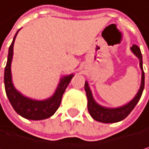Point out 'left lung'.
<instances>
[{
	"instance_id": "8db88e82",
	"label": "left lung",
	"mask_w": 149,
	"mask_h": 149,
	"mask_svg": "<svg viewBox=\"0 0 149 149\" xmlns=\"http://www.w3.org/2000/svg\"><path fill=\"white\" fill-rule=\"evenodd\" d=\"M130 50L139 60V66L142 70V74H141L140 88L134 98L131 101H130L128 104L123 106L117 107V108H108V107L102 106L95 101L88 81L85 82V91L88 97V109L91 117L97 122H100L103 123H118L120 121H123V120L125 119L130 113V112L134 109V107L136 106V104L140 99L143 89H144V86H145V74H144V71H143L142 54L140 52V49L136 45H133L131 46Z\"/></svg>"
}]
</instances>
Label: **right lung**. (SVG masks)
Here are the masks:
<instances>
[{"mask_svg": "<svg viewBox=\"0 0 149 149\" xmlns=\"http://www.w3.org/2000/svg\"><path fill=\"white\" fill-rule=\"evenodd\" d=\"M18 32L16 33L13 41L9 48L7 64L4 70L5 91H6V95L9 98L10 103L11 104L17 113H19L20 116L28 120H34V121L45 120L54 115V113L57 111L61 102L62 95L65 92V89L67 88L68 85L70 84L74 75L70 74L69 76L62 77L60 79V83L54 94L50 98L45 100L31 99L29 97H26L23 95L21 93H19L15 88L12 83L11 77V61L13 57V46Z\"/></svg>", "mask_w": 149, "mask_h": 149, "instance_id": "right-lung-1", "label": "right lung"}]
</instances>
